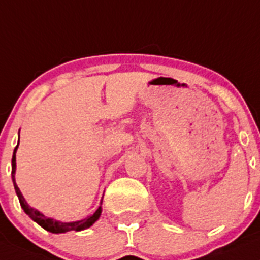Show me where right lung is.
Here are the masks:
<instances>
[{"instance_id": "1", "label": "right lung", "mask_w": 260, "mask_h": 260, "mask_svg": "<svg viewBox=\"0 0 260 260\" xmlns=\"http://www.w3.org/2000/svg\"><path fill=\"white\" fill-rule=\"evenodd\" d=\"M17 147H19V142H17L16 148L14 149V154H12V160H11V177H12V182H14V187L15 191H16L17 198H19V202H20L21 208L24 209L26 214L33 219L34 222L39 224L41 227H43L44 230L47 231L52 232V234H63V232L68 231H83V230L89 229L90 226L95 223V222L100 219L101 213H102V207H98L97 211L94 213L91 214V216L86 217V218L80 219V221H75V222H61V221H56L53 218H49V217H46L43 213L38 211V209L33 208L28 204V202L25 200V198L23 197L21 194L20 189L16 185V181H15V172H16V150ZM102 204V202H101Z\"/></svg>"}]
</instances>
